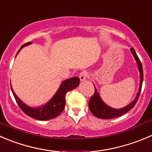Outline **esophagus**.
<instances>
[{
  "mask_svg": "<svg viewBox=\"0 0 152 152\" xmlns=\"http://www.w3.org/2000/svg\"><path fill=\"white\" fill-rule=\"evenodd\" d=\"M89 77V73L88 72H87L86 70H84V71L81 72L80 74H79V79L81 81H84L86 79Z\"/></svg>",
  "mask_w": 152,
  "mask_h": 152,
  "instance_id": "1",
  "label": "esophagus"
}]
</instances>
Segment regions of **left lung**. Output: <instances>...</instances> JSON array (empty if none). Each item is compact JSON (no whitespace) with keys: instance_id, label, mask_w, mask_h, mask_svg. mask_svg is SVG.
<instances>
[{"instance_id":"obj_1","label":"left lung","mask_w":152,"mask_h":152,"mask_svg":"<svg viewBox=\"0 0 152 152\" xmlns=\"http://www.w3.org/2000/svg\"><path fill=\"white\" fill-rule=\"evenodd\" d=\"M131 51H132V54L134 56V58L136 59L138 65V68H139L140 70V90L138 91V94L137 95L136 98H135V99L132 103H130L129 105L123 107V108L113 109L112 107L107 106V104H105L103 102L102 100L101 99V98L99 96L98 93H97L96 90L95 88V92H94V95L91 97V99L89 100V103H88L90 110H91V113L95 117L100 119H104V120L116 118V117H118L120 116L123 115L126 113H127L128 111H129L135 105V104L137 102L138 98H139L140 94L141 92V88H142V80H143V71H142V64H141V61L139 59V58H138L134 49L133 48H131Z\"/></svg>"}]
</instances>
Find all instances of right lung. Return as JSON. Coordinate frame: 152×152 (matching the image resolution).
<instances>
[{
    "label": "right lung",
    "instance_id": "1",
    "mask_svg": "<svg viewBox=\"0 0 152 152\" xmlns=\"http://www.w3.org/2000/svg\"><path fill=\"white\" fill-rule=\"evenodd\" d=\"M30 44L31 42H27V43L22 45L21 48L19 49L18 52L23 47L30 45ZM79 82H80V79L79 77H73L64 81L58 88L56 94L51 99V100H50L49 102H48L45 105L42 106V107H37V108H33V107H29L26 104H25L16 96L14 91H12V88H11L13 96L16 100V102L18 103L20 108L26 113V115L38 120H48L58 117L63 111L64 106H65L66 94L68 91H70L74 88H77Z\"/></svg>",
    "mask_w": 152,
    "mask_h": 152
}]
</instances>
